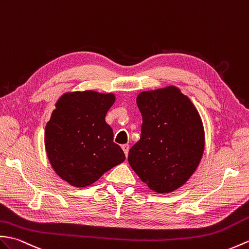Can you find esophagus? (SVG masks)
Listing matches in <instances>:
<instances>
[{
  "mask_svg": "<svg viewBox=\"0 0 249 249\" xmlns=\"http://www.w3.org/2000/svg\"><path fill=\"white\" fill-rule=\"evenodd\" d=\"M122 149H123L124 153H125V156L127 157V156H128V152H129V145H128V144H123Z\"/></svg>",
  "mask_w": 249,
  "mask_h": 249,
  "instance_id": "34e87169",
  "label": "esophagus"
}]
</instances>
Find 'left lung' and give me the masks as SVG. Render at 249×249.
<instances>
[{"mask_svg":"<svg viewBox=\"0 0 249 249\" xmlns=\"http://www.w3.org/2000/svg\"><path fill=\"white\" fill-rule=\"evenodd\" d=\"M141 137L128 162L155 192L169 193L192 176L204 153L203 123L196 108L175 87L142 92Z\"/></svg>","mask_w":249,"mask_h":249,"instance_id":"8db88e82","label":"left lung"}]
</instances>
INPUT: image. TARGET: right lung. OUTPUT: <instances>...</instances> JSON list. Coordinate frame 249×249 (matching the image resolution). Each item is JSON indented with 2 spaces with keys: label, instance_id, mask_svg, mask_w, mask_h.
<instances>
[{
  "label": "right lung",
  "instance_id": "add662e5",
  "mask_svg": "<svg viewBox=\"0 0 249 249\" xmlns=\"http://www.w3.org/2000/svg\"><path fill=\"white\" fill-rule=\"evenodd\" d=\"M113 103V94L90 90L66 93L56 103L45 127V149L57 175L71 186H90L125 160L105 121Z\"/></svg>",
  "mask_w": 249,
  "mask_h": 249
}]
</instances>
